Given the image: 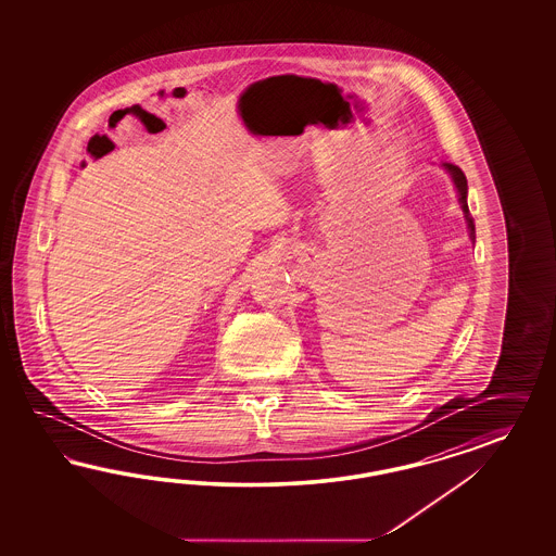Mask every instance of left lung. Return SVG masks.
<instances>
[{"label":"left lung","instance_id":"1","mask_svg":"<svg viewBox=\"0 0 556 556\" xmlns=\"http://www.w3.org/2000/svg\"><path fill=\"white\" fill-rule=\"evenodd\" d=\"M442 167L446 168V173L451 175V179H453V184H455L456 193H458V203H460L463 214H465V219H467L469 238H471V242H475V222H472L471 214H469V205H467V191H469L467 177H465V173L456 167V165H453V163H442Z\"/></svg>","mask_w":556,"mask_h":556}]
</instances>
